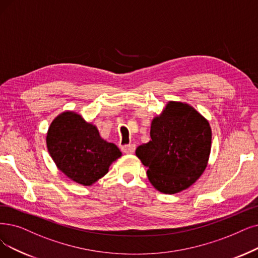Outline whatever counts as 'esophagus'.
<instances>
[{"label": "esophagus", "instance_id": "esophagus-1", "mask_svg": "<svg viewBox=\"0 0 258 258\" xmlns=\"http://www.w3.org/2000/svg\"><path fill=\"white\" fill-rule=\"evenodd\" d=\"M121 151L123 153H127V154H131L136 151V145L135 144H129V145H123L121 146Z\"/></svg>", "mask_w": 258, "mask_h": 258}]
</instances>
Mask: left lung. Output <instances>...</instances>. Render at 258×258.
<instances>
[{
  "label": "left lung",
  "instance_id": "1",
  "mask_svg": "<svg viewBox=\"0 0 258 258\" xmlns=\"http://www.w3.org/2000/svg\"><path fill=\"white\" fill-rule=\"evenodd\" d=\"M150 137L136 154L148 167L151 184L164 194L189 187L208 165L212 145L209 121L192 107L169 101L162 114L153 118Z\"/></svg>",
  "mask_w": 258,
  "mask_h": 258
}]
</instances>
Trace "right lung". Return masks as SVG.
<instances>
[{"label":"right lung","mask_w":258,"mask_h":258,"mask_svg":"<svg viewBox=\"0 0 258 258\" xmlns=\"http://www.w3.org/2000/svg\"><path fill=\"white\" fill-rule=\"evenodd\" d=\"M46 145L57 167L85 186L104 177L121 156L116 145L102 140L95 126L74 112H64L50 123Z\"/></svg>","instance_id":"obj_1"}]
</instances>
